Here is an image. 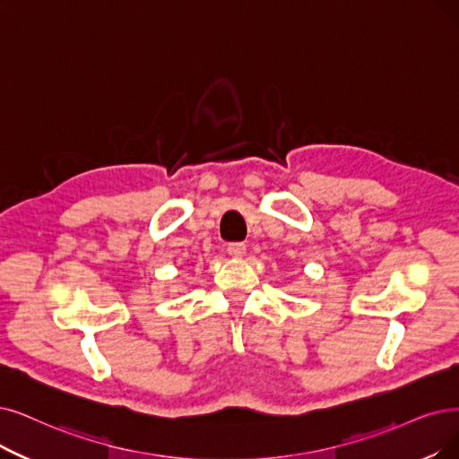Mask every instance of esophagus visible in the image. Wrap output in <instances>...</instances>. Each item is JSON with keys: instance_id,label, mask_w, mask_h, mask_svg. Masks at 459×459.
<instances>
[{"instance_id": "34e87169", "label": "esophagus", "mask_w": 459, "mask_h": 459, "mask_svg": "<svg viewBox=\"0 0 459 459\" xmlns=\"http://www.w3.org/2000/svg\"><path fill=\"white\" fill-rule=\"evenodd\" d=\"M228 254L231 255V258H243V255L247 254V245L245 243H230Z\"/></svg>"}]
</instances>
